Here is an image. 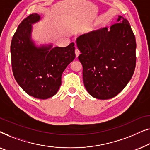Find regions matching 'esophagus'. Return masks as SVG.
<instances>
[{"mask_svg":"<svg viewBox=\"0 0 150 150\" xmlns=\"http://www.w3.org/2000/svg\"><path fill=\"white\" fill-rule=\"evenodd\" d=\"M75 54H76V57H79V55L80 54V50L78 48H76Z\"/></svg>","mask_w":150,"mask_h":150,"instance_id":"obj_1","label":"esophagus"}]
</instances>
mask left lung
<instances>
[{
    "label": "left lung",
    "instance_id": "8db88e82",
    "mask_svg": "<svg viewBox=\"0 0 150 150\" xmlns=\"http://www.w3.org/2000/svg\"><path fill=\"white\" fill-rule=\"evenodd\" d=\"M110 26L76 39L84 85L93 98L116 96L129 83L136 66V40L128 20L119 16Z\"/></svg>",
    "mask_w": 150,
    "mask_h": 150
}]
</instances>
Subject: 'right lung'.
<instances>
[{
	"mask_svg": "<svg viewBox=\"0 0 150 150\" xmlns=\"http://www.w3.org/2000/svg\"><path fill=\"white\" fill-rule=\"evenodd\" d=\"M40 20L39 14L33 13L18 26L11 40V65L20 87L29 96L45 100L57 93L63 71L76 55L74 43L66 47L36 46L32 25Z\"/></svg>",
	"mask_w": 150,
	"mask_h": 150,
	"instance_id": "right-lung-1",
	"label": "right lung"
}]
</instances>
